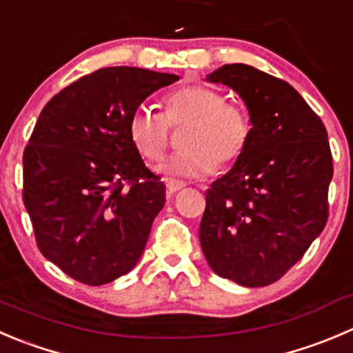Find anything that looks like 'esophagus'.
I'll return each instance as SVG.
<instances>
[{"label": "esophagus", "instance_id": "1", "mask_svg": "<svg viewBox=\"0 0 353 353\" xmlns=\"http://www.w3.org/2000/svg\"><path fill=\"white\" fill-rule=\"evenodd\" d=\"M167 190H169V193H176V191L183 190L184 186H186V183H183V181H176V179H170L167 181Z\"/></svg>", "mask_w": 353, "mask_h": 353}]
</instances>
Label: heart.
<instances>
[{"mask_svg":"<svg viewBox=\"0 0 353 353\" xmlns=\"http://www.w3.org/2000/svg\"><path fill=\"white\" fill-rule=\"evenodd\" d=\"M163 115L152 107L136 108L129 117V138L146 160H159L169 145V125L188 124L181 136L184 150L167 157L157 170L167 177L207 176L215 165L241 157L252 134L245 108L225 103L224 94L207 85H183L167 94Z\"/></svg>","mask_w":353,"mask_h":353,"instance_id":"1","label":"heart"}]
</instances>
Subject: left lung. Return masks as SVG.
I'll use <instances>...</instances> for the list:
<instances>
[{
    "mask_svg": "<svg viewBox=\"0 0 353 353\" xmlns=\"http://www.w3.org/2000/svg\"><path fill=\"white\" fill-rule=\"evenodd\" d=\"M207 81L238 93L252 134L232 169L205 193L201 250L221 278L268 286L326 225L333 177L326 128L288 82L255 67L224 65Z\"/></svg>",
    "mask_w": 353,
    "mask_h": 353,
    "instance_id": "8db88e82",
    "label": "left lung"
}]
</instances>
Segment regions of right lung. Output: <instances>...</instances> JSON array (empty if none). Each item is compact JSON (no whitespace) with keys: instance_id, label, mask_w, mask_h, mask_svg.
<instances>
[{"instance_id":"1","label":"right lung","mask_w":353,"mask_h":353,"mask_svg":"<svg viewBox=\"0 0 353 353\" xmlns=\"http://www.w3.org/2000/svg\"><path fill=\"white\" fill-rule=\"evenodd\" d=\"M176 81L138 67L100 68L41 112L23 152V205L41 253L75 281L107 285L138 263L165 184L131 143L129 117Z\"/></svg>"}]
</instances>
